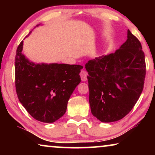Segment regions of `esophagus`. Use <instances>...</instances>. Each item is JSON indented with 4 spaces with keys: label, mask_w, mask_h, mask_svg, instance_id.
I'll return each instance as SVG.
<instances>
[{
    "label": "esophagus",
    "mask_w": 155,
    "mask_h": 155,
    "mask_svg": "<svg viewBox=\"0 0 155 155\" xmlns=\"http://www.w3.org/2000/svg\"><path fill=\"white\" fill-rule=\"evenodd\" d=\"M80 77H81V79H82V81L84 82V81H86V80H87V77L88 74L85 71L82 70V71H81V72H80Z\"/></svg>",
    "instance_id": "esophagus-1"
}]
</instances>
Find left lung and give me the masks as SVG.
Wrapping results in <instances>:
<instances>
[{
  "label": "left lung",
  "instance_id": "obj_1",
  "mask_svg": "<svg viewBox=\"0 0 155 155\" xmlns=\"http://www.w3.org/2000/svg\"><path fill=\"white\" fill-rule=\"evenodd\" d=\"M142 49L141 43L128 29V39L120 48L85 64L91 112L100 121L120 120L138 100L146 75Z\"/></svg>",
  "mask_w": 155,
  "mask_h": 155
}]
</instances>
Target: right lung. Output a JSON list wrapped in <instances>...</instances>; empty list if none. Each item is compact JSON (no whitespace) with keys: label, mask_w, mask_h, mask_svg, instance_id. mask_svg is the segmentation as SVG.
I'll list each match as a JSON object with an SVG mask.
<instances>
[{"label":"right lung","mask_w":155,"mask_h":155,"mask_svg":"<svg viewBox=\"0 0 155 155\" xmlns=\"http://www.w3.org/2000/svg\"><path fill=\"white\" fill-rule=\"evenodd\" d=\"M22 47L23 41L17 48L15 61L19 101L35 119L55 122L66 111L68 99L81 81L80 73L83 67L63 63L35 64L22 54Z\"/></svg>","instance_id":"right-lung-1"}]
</instances>
